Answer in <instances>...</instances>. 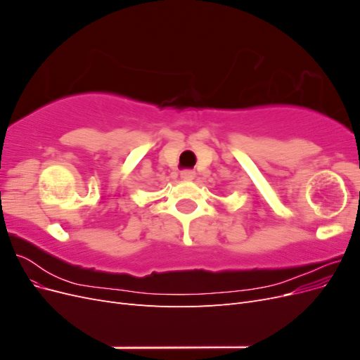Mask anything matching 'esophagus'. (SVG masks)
<instances>
[{"mask_svg":"<svg viewBox=\"0 0 360 360\" xmlns=\"http://www.w3.org/2000/svg\"><path fill=\"white\" fill-rule=\"evenodd\" d=\"M180 176H181L183 180H193L195 171H192V169H184V171H181Z\"/></svg>","mask_w":360,"mask_h":360,"instance_id":"esophagus-1","label":"esophagus"}]
</instances>
